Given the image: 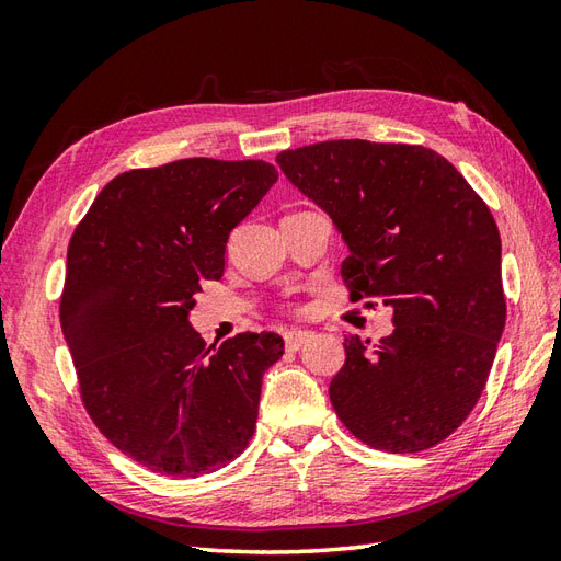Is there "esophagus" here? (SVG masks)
<instances>
[{
	"label": "esophagus",
	"mask_w": 561,
	"mask_h": 561,
	"mask_svg": "<svg viewBox=\"0 0 561 561\" xmlns=\"http://www.w3.org/2000/svg\"><path fill=\"white\" fill-rule=\"evenodd\" d=\"M311 337H313L311 332H306V330H289L287 335H284V347H287L289 352H296V350H301Z\"/></svg>",
	"instance_id": "1"
}]
</instances>
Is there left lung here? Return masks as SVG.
<instances>
[{
	"instance_id": "left-lung-1",
	"label": "left lung",
	"mask_w": 561,
	"mask_h": 561,
	"mask_svg": "<svg viewBox=\"0 0 561 561\" xmlns=\"http://www.w3.org/2000/svg\"><path fill=\"white\" fill-rule=\"evenodd\" d=\"M277 163L350 245V301L392 308V335L344 340L347 362L330 383L340 422L376 450L434 448L478 404L506 323L490 207L420 145L330 139L282 151Z\"/></svg>"
}]
</instances>
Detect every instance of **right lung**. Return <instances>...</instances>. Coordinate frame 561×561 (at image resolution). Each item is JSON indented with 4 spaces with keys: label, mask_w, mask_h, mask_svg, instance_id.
<instances>
[{
    "label": "right lung",
    "mask_w": 561,
    "mask_h": 561,
    "mask_svg": "<svg viewBox=\"0 0 561 561\" xmlns=\"http://www.w3.org/2000/svg\"><path fill=\"white\" fill-rule=\"evenodd\" d=\"M277 181L267 161L181 159L133 169L93 199L67 250L59 323L79 396L111 444L147 470L199 478L241 456L277 332L217 352L187 323L202 282L221 279L229 233Z\"/></svg>",
    "instance_id": "obj_1"
}]
</instances>
